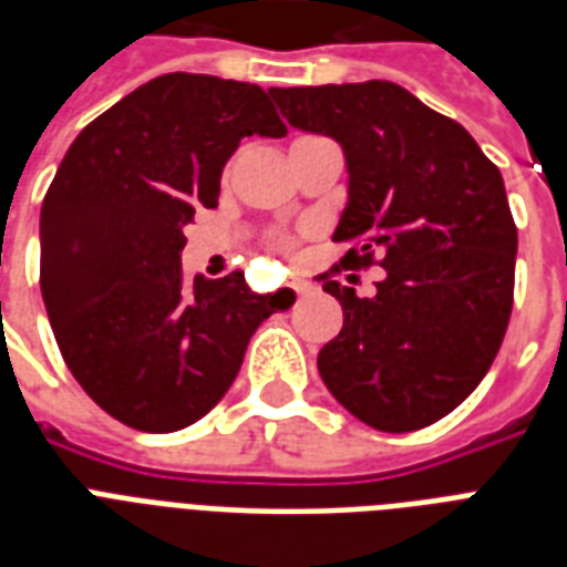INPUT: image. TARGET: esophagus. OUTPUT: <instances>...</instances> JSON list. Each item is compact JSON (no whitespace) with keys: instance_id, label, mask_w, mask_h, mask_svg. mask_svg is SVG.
<instances>
[{"instance_id":"34e87169","label":"esophagus","mask_w":567,"mask_h":567,"mask_svg":"<svg viewBox=\"0 0 567 567\" xmlns=\"http://www.w3.org/2000/svg\"><path fill=\"white\" fill-rule=\"evenodd\" d=\"M291 288L297 293H300V297H309V293L315 291V282H309V279H293Z\"/></svg>"}]
</instances>
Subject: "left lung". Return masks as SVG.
I'll list each match as a JSON object with an SVG mask.
<instances>
[{"label":"left lung","mask_w":567,"mask_h":567,"mask_svg":"<svg viewBox=\"0 0 567 567\" xmlns=\"http://www.w3.org/2000/svg\"><path fill=\"white\" fill-rule=\"evenodd\" d=\"M300 132L332 137L347 205L341 267L379 256L373 297L323 282L344 327L318 353L338 403L379 432L450 414L492 368L512 315L518 229L501 171L456 120L394 82L270 87Z\"/></svg>","instance_id":"1"}]
</instances>
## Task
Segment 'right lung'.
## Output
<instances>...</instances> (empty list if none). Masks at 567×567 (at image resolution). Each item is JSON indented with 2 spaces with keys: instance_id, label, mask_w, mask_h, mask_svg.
Wrapping results in <instances>:
<instances>
[{
  "instance_id": "add662e5",
  "label": "right lung",
  "mask_w": 567,
  "mask_h": 567,
  "mask_svg": "<svg viewBox=\"0 0 567 567\" xmlns=\"http://www.w3.org/2000/svg\"><path fill=\"white\" fill-rule=\"evenodd\" d=\"M288 128L258 84L167 73L79 132L40 208V291L66 368L141 432L199 421L235 382L288 293L240 270L185 285V226L214 208L240 137Z\"/></svg>"
}]
</instances>
